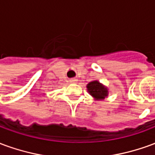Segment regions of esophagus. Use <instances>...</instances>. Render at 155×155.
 Returning <instances> with one entry per match:
<instances>
[{"instance_id": "34e87169", "label": "esophagus", "mask_w": 155, "mask_h": 155, "mask_svg": "<svg viewBox=\"0 0 155 155\" xmlns=\"http://www.w3.org/2000/svg\"><path fill=\"white\" fill-rule=\"evenodd\" d=\"M70 82H71V83H76V82H77V80H76V79H71V81H70Z\"/></svg>"}]
</instances>
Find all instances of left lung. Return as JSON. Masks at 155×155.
Here are the masks:
<instances>
[{"label":"left lung","mask_w":155,"mask_h":155,"mask_svg":"<svg viewBox=\"0 0 155 155\" xmlns=\"http://www.w3.org/2000/svg\"><path fill=\"white\" fill-rule=\"evenodd\" d=\"M86 89L89 94L94 98L95 101H102L108 97L109 89L107 86L98 81H92L86 85Z\"/></svg>","instance_id":"left-lung-1"}]
</instances>
